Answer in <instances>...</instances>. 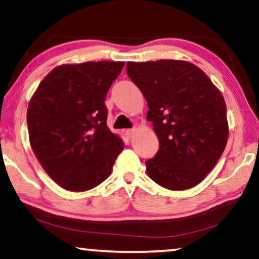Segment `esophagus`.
I'll use <instances>...</instances> for the list:
<instances>
[{
  "label": "esophagus",
  "instance_id": "34e87169",
  "mask_svg": "<svg viewBox=\"0 0 259 259\" xmlns=\"http://www.w3.org/2000/svg\"><path fill=\"white\" fill-rule=\"evenodd\" d=\"M135 133H136V128H133V129H129V130H126V136H128L129 138H131L135 135Z\"/></svg>",
  "mask_w": 259,
  "mask_h": 259
}]
</instances>
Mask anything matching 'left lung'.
<instances>
[{
	"mask_svg": "<svg viewBox=\"0 0 259 259\" xmlns=\"http://www.w3.org/2000/svg\"><path fill=\"white\" fill-rule=\"evenodd\" d=\"M148 102L159 150L146 161L150 178L171 191L201 183L225 151L229 126L222 93L201 68L185 60L126 63Z\"/></svg>",
	"mask_w": 259,
	"mask_h": 259,
	"instance_id": "1",
	"label": "left lung"
}]
</instances>
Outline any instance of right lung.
<instances>
[{
  "mask_svg": "<svg viewBox=\"0 0 259 259\" xmlns=\"http://www.w3.org/2000/svg\"><path fill=\"white\" fill-rule=\"evenodd\" d=\"M123 61L57 66L30 99V145L55 183L71 192L90 191L110 176L124 148L107 125V93Z\"/></svg>",
  "mask_w": 259,
  "mask_h": 259,
  "instance_id": "right-lung-1",
  "label": "right lung"
}]
</instances>
